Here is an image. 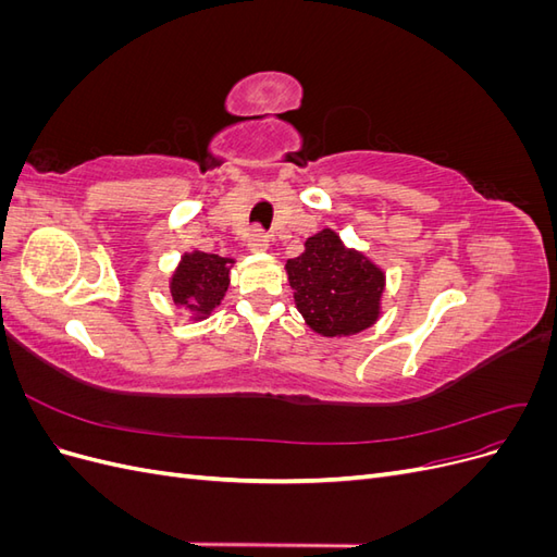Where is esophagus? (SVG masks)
Listing matches in <instances>:
<instances>
[{
	"mask_svg": "<svg viewBox=\"0 0 557 557\" xmlns=\"http://www.w3.org/2000/svg\"><path fill=\"white\" fill-rule=\"evenodd\" d=\"M248 250L250 252H264L269 248V237L262 232V230H252L248 234V242H246Z\"/></svg>",
	"mask_w": 557,
	"mask_h": 557,
	"instance_id": "34e87169",
	"label": "esophagus"
}]
</instances>
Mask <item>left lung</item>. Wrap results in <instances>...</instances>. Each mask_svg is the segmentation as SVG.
<instances>
[{
	"mask_svg": "<svg viewBox=\"0 0 557 557\" xmlns=\"http://www.w3.org/2000/svg\"><path fill=\"white\" fill-rule=\"evenodd\" d=\"M297 311L323 336L358 334L376 323L385 276L362 252L323 230L307 239L305 252L285 264Z\"/></svg>",
	"mask_w": 557,
	"mask_h": 557,
	"instance_id": "left-lung-1",
	"label": "left lung"
}]
</instances>
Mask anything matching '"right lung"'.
Masks as SVG:
<instances>
[{
	"mask_svg": "<svg viewBox=\"0 0 557 557\" xmlns=\"http://www.w3.org/2000/svg\"><path fill=\"white\" fill-rule=\"evenodd\" d=\"M232 262L213 252H185L170 283L174 305L185 307L195 318H207L227 293Z\"/></svg>",
	"mask_w": 557,
	"mask_h": 557,
	"instance_id": "obj_1",
	"label": "right lung"
}]
</instances>
